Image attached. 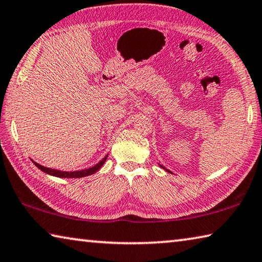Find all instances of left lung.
Segmentation results:
<instances>
[{"instance_id": "left-lung-1", "label": "left lung", "mask_w": 262, "mask_h": 262, "mask_svg": "<svg viewBox=\"0 0 262 262\" xmlns=\"http://www.w3.org/2000/svg\"><path fill=\"white\" fill-rule=\"evenodd\" d=\"M164 168H165V167H164ZM166 171H167V170H166ZM168 172H170V171H168Z\"/></svg>"}]
</instances>
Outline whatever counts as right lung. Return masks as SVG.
Wrapping results in <instances>:
<instances>
[{"mask_svg":"<svg viewBox=\"0 0 262 262\" xmlns=\"http://www.w3.org/2000/svg\"><path fill=\"white\" fill-rule=\"evenodd\" d=\"M106 158H107V156H105L98 164H96L95 166H92L90 168H86V170H82V171H74V172H64V171L54 170V168H50V167H45L42 165H39L38 163H34V165L37 166L39 170H41V171L45 172V173H48L51 176L61 177V178H82V177L90 176V174L95 173V172L98 171L99 168L103 166V164L105 163Z\"/></svg>","mask_w":262,"mask_h":262,"instance_id":"right-lung-1","label":"right lung"}]
</instances>
